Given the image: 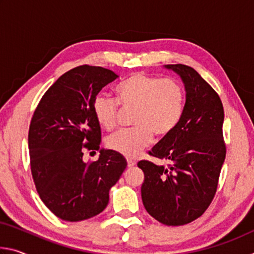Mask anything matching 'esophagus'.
<instances>
[{
  "label": "esophagus",
  "instance_id": "esophagus-1",
  "mask_svg": "<svg viewBox=\"0 0 254 254\" xmlns=\"http://www.w3.org/2000/svg\"><path fill=\"white\" fill-rule=\"evenodd\" d=\"M127 167H134L136 165V162L133 160V159H127Z\"/></svg>",
  "mask_w": 254,
  "mask_h": 254
}]
</instances>
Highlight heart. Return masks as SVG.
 Here are the masks:
<instances>
[{"mask_svg": "<svg viewBox=\"0 0 254 254\" xmlns=\"http://www.w3.org/2000/svg\"><path fill=\"white\" fill-rule=\"evenodd\" d=\"M118 101L100 94L93 102L96 121L105 130L118 126L120 106L133 110L134 127L111 135L107 147L127 158H136L152 142L153 134L169 135L182 121L186 106V91L175 78L135 72L115 87Z\"/></svg>", "mask_w": 254, "mask_h": 254, "instance_id": "heart-1", "label": "heart"}]
</instances>
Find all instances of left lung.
<instances>
[{"instance_id":"obj_1","label":"left lung","mask_w":254,"mask_h":254,"mask_svg":"<svg viewBox=\"0 0 254 254\" xmlns=\"http://www.w3.org/2000/svg\"><path fill=\"white\" fill-rule=\"evenodd\" d=\"M180 76L186 106L179 126L163 136L149 154L169 161L167 167L141 160V196L147 212L162 224H188L212 203L225 160L224 110L220 96L194 68L166 65Z\"/></svg>"}]
</instances>
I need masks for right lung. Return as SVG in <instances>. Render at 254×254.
<instances>
[{"mask_svg":"<svg viewBox=\"0 0 254 254\" xmlns=\"http://www.w3.org/2000/svg\"><path fill=\"white\" fill-rule=\"evenodd\" d=\"M118 77L103 67L72 68L50 86L33 113L28 135L32 178L41 200L64 221L103 212L111 187L127 168L113 150L102 149L97 161L83 160L85 149L100 150L101 144L93 102Z\"/></svg>","mask_w":254,"mask_h":254,"instance_id":"obj_1","label":"right lung"}]
</instances>
